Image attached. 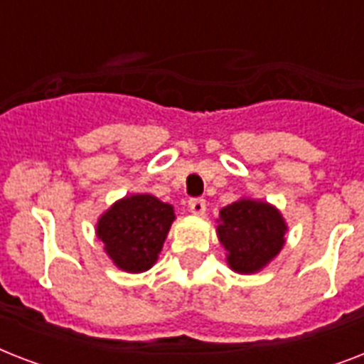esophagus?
<instances>
[{
	"label": "esophagus",
	"instance_id": "34e87169",
	"mask_svg": "<svg viewBox=\"0 0 364 364\" xmlns=\"http://www.w3.org/2000/svg\"><path fill=\"white\" fill-rule=\"evenodd\" d=\"M188 210L194 215H204L205 213V200L204 198H191L188 200Z\"/></svg>",
	"mask_w": 364,
	"mask_h": 364
}]
</instances>
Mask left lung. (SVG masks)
Returning a JSON list of instances; mask_svg holds the SVG:
<instances>
[{"label":"left lung","instance_id":"left-lung-1","mask_svg":"<svg viewBox=\"0 0 364 364\" xmlns=\"http://www.w3.org/2000/svg\"><path fill=\"white\" fill-rule=\"evenodd\" d=\"M287 227L276 208L266 202L240 200L221 210L219 240L228 251L230 268L242 274L260 270L285 243Z\"/></svg>","mask_w":364,"mask_h":364}]
</instances>
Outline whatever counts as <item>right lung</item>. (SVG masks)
<instances>
[{
	"label": "right lung",
	"mask_w": 364,
	"mask_h": 364,
	"mask_svg": "<svg viewBox=\"0 0 364 364\" xmlns=\"http://www.w3.org/2000/svg\"><path fill=\"white\" fill-rule=\"evenodd\" d=\"M173 208L151 194H136L111 205L98 221V238L113 262L126 272L149 270L159 257Z\"/></svg>",
	"instance_id": "obj_1"
}]
</instances>
